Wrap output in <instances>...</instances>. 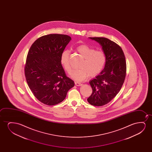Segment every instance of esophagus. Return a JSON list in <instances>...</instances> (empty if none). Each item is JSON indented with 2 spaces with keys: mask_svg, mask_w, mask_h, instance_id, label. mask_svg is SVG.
<instances>
[{
  "mask_svg": "<svg viewBox=\"0 0 152 152\" xmlns=\"http://www.w3.org/2000/svg\"><path fill=\"white\" fill-rule=\"evenodd\" d=\"M75 85L77 86H81L82 85V83H80L77 82V81H75Z\"/></svg>",
  "mask_w": 152,
  "mask_h": 152,
  "instance_id": "34e87169",
  "label": "esophagus"
}]
</instances>
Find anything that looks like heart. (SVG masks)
Masks as SVG:
<instances>
[{"instance_id":"b5f03b06","label":"heart","mask_w":152,"mask_h":152,"mask_svg":"<svg viewBox=\"0 0 152 152\" xmlns=\"http://www.w3.org/2000/svg\"><path fill=\"white\" fill-rule=\"evenodd\" d=\"M76 50L83 58V60L79 65L80 69L73 71L71 77L76 81H82L87 79L89 76L94 77L99 75L106 63V56L104 52L95 50L86 45L78 46ZM69 56L70 53L68 50L63 51L61 56V62L68 73H71L72 71Z\"/></svg>"}]
</instances>
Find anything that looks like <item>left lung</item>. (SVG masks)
I'll return each mask as SVG.
<instances>
[{
	"label": "left lung",
	"instance_id": "left-lung-1",
	"mask_svg": "<svg viewBox=\"0 0 152 152\" xmlns=\"http://www.w3.org/2000/svg\"><path fill=\"white\" fill-rule=\"evenodd\" d=\"M98 42L106 56L104 68L99 75L89 81L91 95L88 102L94 106L107 104L121 90L126 74V62L121 47L108 38L89 37Z\"/></svg>",
	"mask_w": 152,
	"mask_h": 152
}]
</instances>
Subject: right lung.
<instances>
[{
	"instance_id": "1",
	"label": "right lung",
	"mask_w": 152,
	"mask_h": 152,
	"mask_svg": "<svg viewBox=\"0 0 152 152\" xmlns=\"http://www.w3.org/2000/svg\"><path fill=\"white\" fill-rule=\"evenodd\" d=\"M71 37L66 35L43 36L32 44L26 61L25 76L34 96L44 104L62 102L74 81L67 77L61 56Z\"/></svg>"
}]
</instances>
